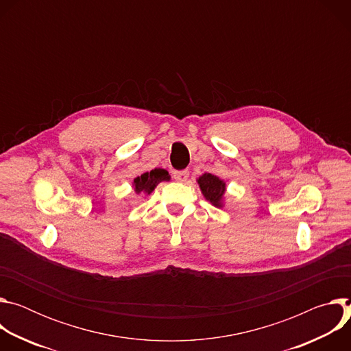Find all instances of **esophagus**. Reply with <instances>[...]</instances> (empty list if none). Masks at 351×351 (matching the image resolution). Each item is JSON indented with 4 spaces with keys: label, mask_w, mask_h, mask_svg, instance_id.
<instances>
[{
    "label": "esophagus",
    "mask_w": 351,
    "mask_h": 351,
    "mask_svg": "<svg viewBox=\"0 0 351 351\" xmlns=\"http://www.w3.org/2000/svg\"><path fill=\"white\" fill-rule=\"evenodd\" d=\"M189 178V171H173V179L178 182H186Z\"/></svg>",
    "instance_id": "obj_1"
}]
</instances>
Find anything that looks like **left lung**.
Listing matches in <instances>:
<instances>
[{
	"mask_svg": "<svg viewBox=\"0 0 351 351\" xmlns=\"http://www.w3.org/2000/svg\"><path fill=\"white\" fill-rule=\"evenodd\" d=\"M197 183L207 202H210L217 208L223 207V195L226 191V183L221 178L213 173H204L197 179Z\"/></svg>",
	"mask_w": 351,
	"mask_h": 351,
	"instance_id": "1",
	"label": "left lung"
}]
</instances>
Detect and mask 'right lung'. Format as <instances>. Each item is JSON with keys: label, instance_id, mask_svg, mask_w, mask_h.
I'll list each match as a JSON object with an SVG mask.
<instances>
[{"label": "right lung", "instance_id": "1", "mask_svg": "<svg viewBox=\"0 0 351 351\" xmlns=\"http://www.w3.org/2000/svg\"><path fill=\"white\" fill-rule=\"evenodd\" d=\"M171 180V175L168 173L167 169L162 168H156L149 172H144L140 176L134 178L132 184L136 191V194L144 193V194H152L154 189L158 186L161 182H168Z\"/></svg>", "mask_w": 351, "mask_h": 351}]
</instances>
